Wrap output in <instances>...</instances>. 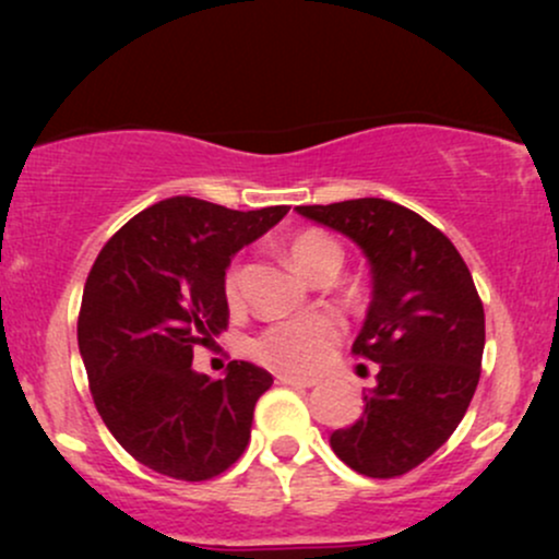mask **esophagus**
Wrapping results in <instances>:
<instances>
[{"instance_id": "34e87169", "label": "esophagus", "mask_w": 559, "mask_h": 559, "mask_svg": "<svg viewBox=\"0 0 559 559\" xmlns=\"http://www.w3.org/2000/svg\"><path fill=\"white\" fill-rule=\"evenodd\" d=\"M275 381L284 383V386H299V389H312L318 386V378H307V376H288V373H281L275 376Z\"/></svg>"}]
</instances>
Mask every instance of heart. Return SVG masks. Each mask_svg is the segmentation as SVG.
I'll return each mask as SVG.
<instances>
[{"label":"heart","instance_id":"1","mask_svg":"<svg viewBox=\"0 0 559 559\" xmlns=\"http://www.w3.org/2000/svg\"><path fill=\"white\" fill-rule=\"evenodd\" d=\"M292 260L307 278H318L320 273L342 267V247L331 236L320 230H305L292 241ZM241 286L239 265H230L223 281V292L228 301H236ZM342 338V325L331 316H310L299 320H278L262 329L258 336L249 342V355L254 360L275 370H316L320 362L329 357V352Z\"/></svg>","mask_w":559,"mask_h":559}]
</instances>
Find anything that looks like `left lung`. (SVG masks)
I'll use <instances>...</instances> for the list:
<instances>
[{
    "mask_svg": "<svg viewBox=\"0 0 559 559\" xmlns=\"http://www.w3.org/2000/svg\"><path fill=\"white\" fill-rule=\"evenodd\" d=\"M299 215L349 236L373 273V299L352 352L378 365L362 418L331 433L352 471L396 478L439 449L480 378L484 305L454 243L389 199L305 204Z\"/></svg>",
    "mask_w": 559,
    "mask_h": 559,
    "instance_id": "8db88e82",
    "label": "left lung"
}]
</instances>
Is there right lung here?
Here are the masks:
<instances>
[{"label": "right lung", "instance_id": "right-lung-1", "mask_svg": "<svg viewBox=\"0 0 559 559\" xmlns=\"http://www.w3.org/2000/svg\"><path fill=\"white\" fill-rule=\"evenodd\" d=\"M288 213L228 210L197 197L152 204L96 254L79 312V349L96 413L131 457L176 480H210L241 457L273 376L228 362L194 373V346L228 329L226 267Z\"/></svg>", "mask_w": 559, "mask_h": 559}]
</instances>
